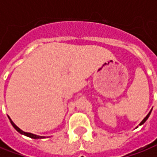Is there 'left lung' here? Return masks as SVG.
<instances>
[{"label": "left lung", "instance_id": "8db88e82", "mask_svg": "<svg viewBox=\"0 0 157 157\" xmlns=\"http://www.w3.org/2000/svg\"><path fill=\"white\" fill-rule=\"evenodd\" d=\"M151 111H150V112H149V114H148L147 116H146V117H144V120L142 121L141 122H140V125L144 124V122L146 121V120H147L148 118H149V117H150V115H151Z\"/></svg>", "mask_w": 157, "mask_h": 157}]
</instances>
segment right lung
I'll list each match as a JSON object with an SVG mask.
<instances>
[{
	"label": "right lung",
	"mask_w": 157,
	"mask_h": 157,
	"mask_svg": "<svg viewBox=\"0 0 157 157\" xmlns=\"http://www.w3.org/2000/svg\"><path fill=\"white\" fill-rule=\"evenodd\" d=\"M8 118H9L10 121H11V123H12V125H13V127L16 130H17V132H19V133H21V134H24V135L27 136V137H29V138H31V139H36V140H37V139H43V138H45V137H43V136H39V135H36V134H33V133H30V132H24V131H22L21 129L19 128H17L16 125L14 124L13 121L11 120V118H10L9 117H8Z\"/></svg>",
	"instance_id": "add662e5"
}]
</instances>
